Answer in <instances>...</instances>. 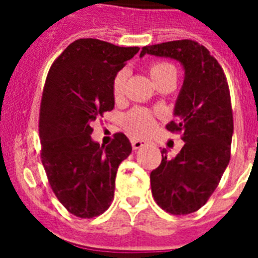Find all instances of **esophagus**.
Segmentation results:
<instances>
[{
  "label": "esophagus",
  "instance_id": "1",
  "mask_svg": "<svg viewBox=\"0 0 258 258\" xmlns=\"http://www.w3.org/2000/svg\"><path fill=\"white\" fill-rule=\"evenodd\" d=\"M145 145H146L145 141H139V139H133V141H131V146H133L134 150L142 149Z\"/></svg>",
  "mask_w": 258,
  "mask_h": 258
}]
</instances>
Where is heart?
Instances as JSON below:
<instances>
[{
    "label": "heart",
    "instance_id": "obj_1",
    "mask_svg": "<svg viewBox=\"0 0 258 258\" xmlns=\"http://www.w3.org/2000/svg\"><path fill=\"white\" fill-rule=\"evenodd\" d=\"M167 72H175L174 67L167 62H154L149 68V75L153 82H157L158 79L162 78ZM125 80H127V71L125 70L119 71L116 76L113 78L112 92L116 99L123 96V93H124ZM123 123H124L125 130L135 137H145L151 133L154 128L153 115L146 109H134L125 115Z\"/></svg>",
    "mask_w": 258,
    "mask_h": 258
}]
</instances>
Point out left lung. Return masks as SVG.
I'll list each match as a JSON object with an SVG mask.
<instances>
[{
	"label": "left lung",
	"mask_w": 258,
	"mask_h": 258,
	"mask_svg": "<svg viewBox=\"0 0 258 258\" xmlns=\"http://www.w3.org/2000/svg\"><path fill=\"white\" fill-rule=\"evenodd\" d=\"M153 54L180 62L184 79L174 105V116L166 124L180 131L184 146L150 174L154 200L171 214H190L204 206L216 190L230 161L233 112L225 74L204 45L178 40L145 46L141 57Z\"/></svg>",
	"instance_id": "8db88e82"
}]
</instances>
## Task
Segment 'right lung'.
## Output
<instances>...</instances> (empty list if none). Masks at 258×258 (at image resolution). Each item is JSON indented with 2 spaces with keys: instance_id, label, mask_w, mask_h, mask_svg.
<instances>
[{
  "instance_id": "right-lung-1",
  "label": "right lung",
  "mask_w": 258,
  "mask_h": 258,
  "mask_svg": "<svg viewBox=\"0 0 258 258\" xmlns=\"http://www.w3.org/2000/svg\"><path fill=\"white\" fill-rule=\"evenodd\" d=\"M138 46L80 38L52 64L40 109L41 162L54 196L80 218L109 208L117 167L133 147L124 134L109 145L92 141L91 123L115 105L113 78Z\"/></svg>"
}]
</instances>
